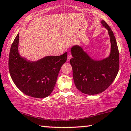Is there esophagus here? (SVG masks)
<instances>
[{
  "instance_id": "34e87169",
  "label": "esophagus",
  "mask_w": 131,
  "mask_h": 131,
  "mask_svg": "<svg viewBox=\"0 0 131 131\" xmlns=\"http://www.w3.org/2000/svg\"><path fill=\"white\" fill-rule=\"evenodd\" d=\"M72 58V55H71V54H69L68 55V58H67V61L68 62H69V61L70 60V59Z\"/></svg>"
}]
</instances>
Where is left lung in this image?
I'll return each mask as SVG.
<instances>
[{
	"label": "left lung",
	"instance_id": "obj_1",
	"mask_svg": "<svg viewBox=\"0 0 131 131\" xmlns=\"http://www.w3.org/2000/svg\"><path fill=\"white\" fill-rule=\"evenodd\" d=\"M101 23L108 31L111 44L110 54L100 60L92 58L76 44L70 49L72 58L70 63L76 88L85 94L93 95L103 92L116 79L119 69V52L113 32L104 21Z\"/></svg>",
	"mask_w": 131,
	"mask_h": 131
}]
</instances>
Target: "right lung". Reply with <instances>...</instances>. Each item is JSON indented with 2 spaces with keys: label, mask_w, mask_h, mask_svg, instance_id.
I'll return each instance as SVG.
<instances>
[{
  "label": "right lung",
  "mask_w": 131,
  "mask_h": 131,
  "mask_svg": "<svg viewBox=\"0 0 131 131\" xmlns=\"http://www.w3.org/2000/svg\"><path fill=\"white\" fill-rule=\"evenodd\" d=\"M19 33L10 48L8 69L17 88L25 95L36 98L49 96L54 90L61 66L68 53L59 56H46L36 61L22 57L18 51Z\"/></svg>",
  "instance_id": "1"
}]
</instances>
